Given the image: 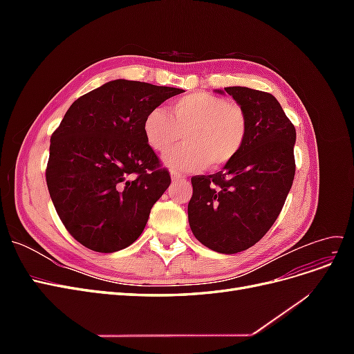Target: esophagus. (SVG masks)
I'll return each mask as SVG.
<instances>
[{"mask_svg": "<svg viewBox=\"0 0 354 354\" xmlns=\"http://www.w3.org/2000/svg\"><path fill=\"white\" fill-rule=\"evenodd\" d=\"M185 177L181 176V174H178V173H176V171H173V173H171V180L173 181H178V180H183Z\"/></svg>", "mask_w": 354, "mask_h": 354, "instance_id": "esophagus-1", "label": "esophagus"}]
</instances>
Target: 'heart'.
<instances>
[{
    "mask_svg": "<svg viewBox=\"0 0 354 354\" xmlns=\"http://www.w3.org/2000/svg\"><path fill=\"white\" fill-rule=\"evenodd\" d=\"M149 112L143 122L146 142L164 153L185 131V145L164 156L178 171L218 168L236 158L248 137V118L241 106L209 93H192L169 106Z\"/></svg>",
    "mask_w": 354,
    "mask_h": 354,
    "instance_id": "heart-1",
    "label": "heart"
}]
</instances>
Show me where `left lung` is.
Masks as SVG:
<instances>
[{
	"label": "left lung",
	"instance_id": "left-lung-1",
	"mask_svg": "<svg viewBox=\"0 0 354 354\" xmlns=\"http://www.w3.org/2000/svg\"><path fill=\"white\" fill-rule=\"evenodd\" d=\"M230 94L248 118V137L239 155L211 176L192 177L187 205L195 238L220 254L251 248L273 226L295 174V127L274 95L246 88Z\"/></svg>",
	"mask_w": 354,
	"mask_h": 354
}]
</instances>
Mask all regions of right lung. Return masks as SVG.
<instances>
[{"instance_id":"add662e5","label":"right lung","mask_w":354,"mask_h":354,"mask_svg":"<svg viewBox=\"0 0 354 354\" xmlns=\"http://www.w3.org/2000/svg\"><path fill=\"white\" fill-rule=\"evenodd\" d=\"M183 93L115 80L75 100L50 140V198L72 236L91 251L115 252L145 230L168 189V171L143 133L146 115Z\"/></svg>"}]
</instances>
